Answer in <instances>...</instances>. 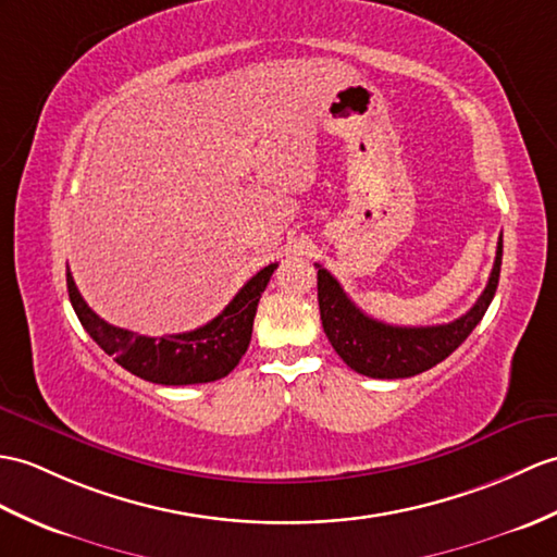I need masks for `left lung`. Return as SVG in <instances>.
<instances>
[{"mask_svg": "<svg viewBox=\"0 0 557 557\" xmlns=\"http://www.w3.org/2000/svg\"><path fill=\"white\" fill-rule=\"evenodd\" d=\"M503 261V237L496 247V261L486 289L476 304L448 325L430 327H396L366 315L351 299L342 284L325 268L318 265V304L320 320L334 351L344 363L374 380H400L412 377L434 368L448 358L456 348L470 337L480 325L486 308L494 299Z\"/></svg>", "mask_w": 557, "mask_h": 557, "instance_id": "left-lung-1", "label": "left lung"}]
</instances>
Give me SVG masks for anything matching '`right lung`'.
<instances>
[{
	"label": "right lung",
	"mask_w": 557,
	"mask_h": 557,
	"mask_svg": "<svg viewBox=\"0 0 557 557\" xmlns=\"http://www.w3.org/2000/svg\"><path fill=\"white\" fill-rule=\"evenodd\" d=\"M275 268L277 263H270L261 273H256L225 306L223 313L206 322L203 327L165 334V337H141L137 332L109 325L85 304L71 270L66 273V284L81 325L115 363L147 382L180 386L215 382L237 368L251 342L258 301Z\"/></svg>",
	"instance_id": "right-lung-1"
}]
</instances>
